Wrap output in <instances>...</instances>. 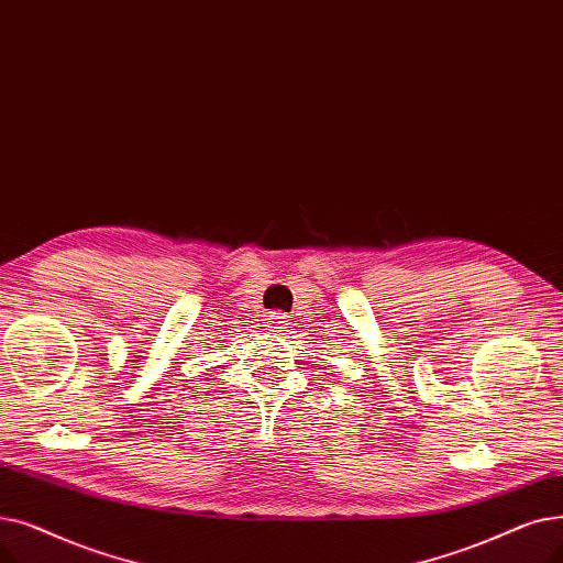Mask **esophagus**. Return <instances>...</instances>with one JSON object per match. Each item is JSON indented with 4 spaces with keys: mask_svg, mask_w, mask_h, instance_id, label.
Listing matches in <instances>:
<instances>
[{
    "mask_svg": "<svg viewBox=\"0 0 563 563\" xmlns=\"http://www.w3.org/2000/svg\"><path fill=\"white\" fill-rule=\"evenodd\" d=\"M267 328H271V332H288L290 316L284 311H273L271 318H267Z\"/></svg>",
    "mask_w": 563,
    "mask_h": 563,
    "instance_id": "1",
    "label": "esophagus"
}]
</instances>
